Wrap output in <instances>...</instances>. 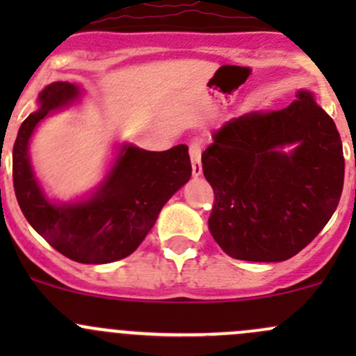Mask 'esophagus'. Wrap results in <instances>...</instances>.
I'll use <instances>...</instances> for the list:
<instances>
[{
	"label": "esophagus",
	"mask_w": 356,
	"mask_h": 356,
	"mask_svg": "<svg viewBox=\"0 0 356 356\" xmlns=\"http://www.w3.org/2000/svg\"><path fill=\"white\" fill-rule=\"evenodd\" d=\"M189 156H191V165H193V175H201L203 168H201V145L198 141H191L189 145Z\"/></svg>",
	"instance_id": "1"
}]
</instances>
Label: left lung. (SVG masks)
<instances>
[{"mask_svg":"<svg viewBox=\"0 0 356 356\" xmlns=\"http://www.w3.org/2000/svg\"><path fill=\"white\" fill-rule=\"evenodd\" d=\"M201 153L213 189L208 227L218 246L246 261H284L314 241L343 193L336 124L314 95L277 111H251L211 132ZM295 145L291 154L282 148Z\"/></svg>","mask_w":356,"mask_h":356,"instance_id":"obj_1","label":"left lung"}]
</instances>
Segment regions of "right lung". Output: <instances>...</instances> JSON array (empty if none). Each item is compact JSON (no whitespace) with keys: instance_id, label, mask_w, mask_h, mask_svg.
Segmentation results:
<instances>
[{"instance_id":"add662e5","label":"right lung","mask_w":356,"mask_h":356,"mask_svg":"<svg viewBox=\"0 0 356 356\" xmlns=\"http://www.w3.org/2000/svg\"><path fill=\"white\" fill-rule=\"evenodd\" d=\"M79 98L68 82H53L39 95L13 145V188L29 224L56 251L79 264H110L134 253L163 204L191 177L188 146L146 152L122 146L105 182L88 201L55 204L39 188L29 161V139L53 110Z\"/></svg>"}]
</instances>
